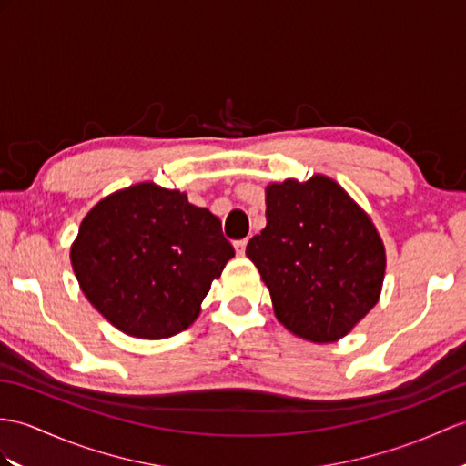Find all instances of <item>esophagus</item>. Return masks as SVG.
<instances>
[{
    "mask_svg": "<svg viewBox=\"0 0 466 466\" xmlns=\"http://www.w3.org/2000/svg\"><path fill=\"white\" fill-rule=\"evenodd\" d=\"M233 245H235L237 255L243 257V255H245V248H247V239H239V241H235Z\"/></svg>",
    "mask_w": 466,
    "mask_h": 466,
    "instance_id": "1",
    "label": "esophagus"
}]
</instances>
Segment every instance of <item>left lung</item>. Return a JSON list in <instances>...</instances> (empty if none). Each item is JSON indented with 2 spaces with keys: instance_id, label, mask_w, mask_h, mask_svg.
<instances>
[{
  "instance_id": "8db88e82",
  "label": "left lung",
  "mask_w": 466,
  "mask_h": 466,
  "mask_svg": "<svg viewBox=\"0 0 466 466\" xmlns=\"http://www.w3.org/2000/svg\"><path fill=\"white\" fill-rule=\"evenodd\" d=\"M277 319L310 342L346 336L376 306L385 251L371 219L336 181L267 187V227L247 245Z\"/></svg>"
}]
</instances>
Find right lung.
I'll return each instance as SVG.
<instances>
[{
    "label": "right lung",
    "instance_id": "add662e5",
    "mask_svg": "<svg viewBox=\"0 0 466 466\" xmlns=\"http://www.w3.org/2000/svg\"><path fill=\"white\" fill-rule=\"evenodd\" d=\"M233 257L211 211L154 184L98 201L71 247L88 302L124 334L147 339L186 330Z\"/></svg>",
    "mask_w": 466,
    "mask_h": 466
}]
</instances>
